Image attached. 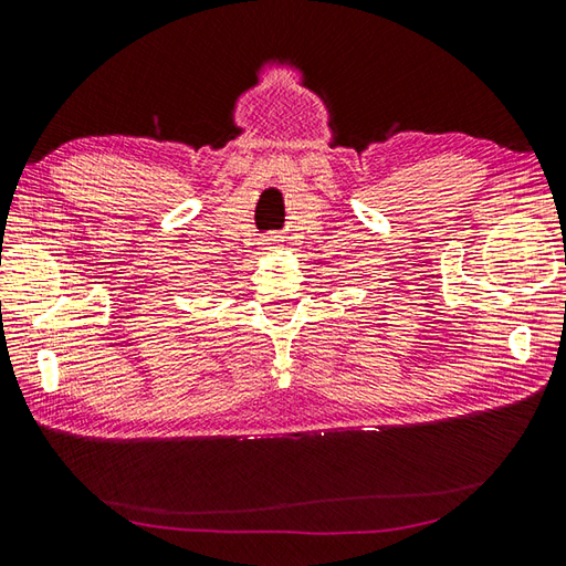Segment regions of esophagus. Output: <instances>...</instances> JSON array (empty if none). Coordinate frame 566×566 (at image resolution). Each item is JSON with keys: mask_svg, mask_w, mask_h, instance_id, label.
Segmentation results:
<instances>
[{"mask_svg": "<svg viewBox=\"0 0 566 566\" xmlns=\"http://www.w3.org/2000/svg\"><path fill=\"white\" fill-rule=\"evenodd\" d=\"M280 241L282 239L277 234H268V237L260 239V249H263V253H270L274 249H280Z\"/></svg>", "mask_w": 566, "mask_h": 566, "instance_id": "obj_1", "label": "esophagus"}]
</instances>
